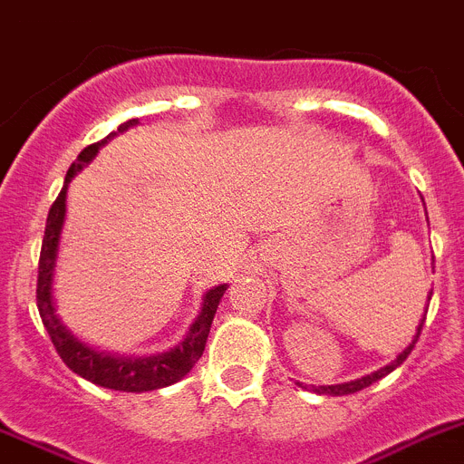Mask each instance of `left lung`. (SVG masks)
I'll use <instances>...</instances> for the list:
<instances>
[{"mask_svg":"<svg viewBox=\"0 0 464 464\" xmlns=\"http://www.w3.org/2000/svg\"><path fill=\"white\" fill-rule=\"evenodd\" d=\"M432 295V293H430ZM423 323H426V315H423V320H421V324H419V330H417V336H414V341L412 343L408 345V348L402 350L401 354H398L396 359H393L392 363H389V366H384V369H380V371H375V373H371V375H366V378H362V380H354V382H345V384H334V387H309V384H300L302 389H314L315 393H330V396H345V393H354V392H362V389H366V387H371V384L373 382H378L380 378H384V375L387 373H392L393 369H396V366H401L402 362H405V359H408V354L412 353V348H414V343H417L419 341V334H421V330H423Z\"/></svg>","mask_w":464,"mask_h":464,"instance_id":"left-lung-1","label":"left lung"}]
</instances>
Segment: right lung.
Here are the masks:
<instances>
[{
    "mask_svg": "<svg viewBox=\"0 0 464 464\" xmlns=\"http://www.w3.org/2000/svg\"><path fill=\"white\" fill-rule=\"evenodd\" d=\"M132 123H137V121L132 119L121 123L119 132L128 130ZM110 137H114V132H111ZM110 137L86 146V149L77 155V162L71 164V169H68L62 192H59V197L52 203L50 212H47L45 236H43L41 258H38V314H41V320L43 324H45L52 343H54L56 353H59V357L63 359V363H66L72 373L82 375V378L89 380V382L101 384V387L105 389H114V392H150V389L169 387V384L179 382L183 375H188L189 371H192V366L198 362V357L203 354V348H206L208 332H210L212 318H215V311H218V304L219 300H222L224 291H227V285H218V288H212V291L208 293L206 300H203L201 315H198L197 323L189 327L188 339H185L179 348H173L171 353L158 354V357L119 359L110 357V354L95 353V350L86 348L80 341L72 339L71 332L59 323V318H56L54 314V302H52V270H54L56 245H59L63 215H66V189L72 176H75L86 162L93 160L98 149H101Z\"/></svg>",
    "mask_w": 464,
    "mask_h": 464,
    "instance_id": "add662e5",
    "label": "right lung"
}]
</instances>
